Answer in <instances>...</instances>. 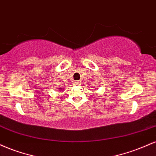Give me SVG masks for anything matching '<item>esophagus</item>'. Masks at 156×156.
Listing matches in <instances>:
<instances>
[{
	"label": "esophagus",
	"instance_id": "esophagus-1",
	"mask_svg": "<svg viewBox=\"0 0 156 156\" xmlns=\"http://www.w3.org/2000/svg\"><path fill=\"white\" fill-rule=\"evenodd\" d=\"M75 84H76V85H81V82H80V81H76V82H75Z\"/></svg>",
	"mask_w": 156,
	"mask_h": 156
}]
</instances>
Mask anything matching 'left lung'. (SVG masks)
Listing matches in <instances>:
<instances>
[{"instance_id":"left-lung-1","label":"left lung","mask_w":156,"mask_h":156,"mask_svg":"<svg viewBox=\"0 0 156 156\" xmlns=\"http://www.w3.org/2000/svg\"><path fill=\"white\" fill-rule=\"evenodd\" d=\"M93 88H94V87H93Z\"/></svg>"}]
</instances>
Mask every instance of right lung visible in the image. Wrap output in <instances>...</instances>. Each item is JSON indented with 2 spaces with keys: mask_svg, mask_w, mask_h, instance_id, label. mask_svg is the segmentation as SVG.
Masks as SVG:
<instances>
[{
  "mask_svg": "<svg viewBox=\"0 0 156 156\" xmlns=\"http://www.w3.org/2000/svg\"><path fill=\"white\" fill-rule=\"evenodd\" d=\"M59 90H60V91H62V90H63V87H61V88H59Z\"/></svg>",
  "mask_w": 156,
  "mask_h": 156,
  "instance_id": "obj_1",
  "label": "right lung"
}]
</instances>
